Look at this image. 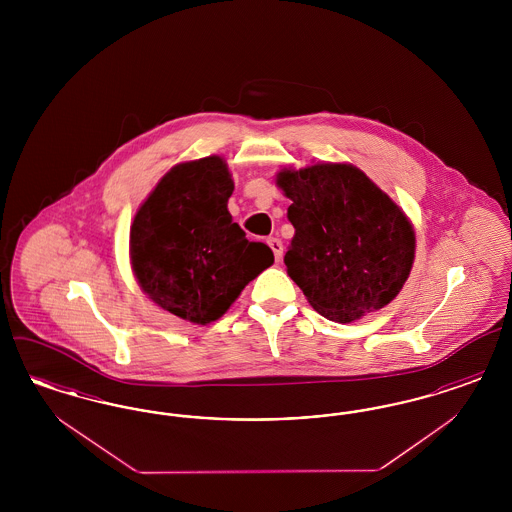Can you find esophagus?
I'll return each mask as SVG.
<instances>
[{
  "label": "esophagus",
  "instance_id": "obj_1",
  "mask_svg": "<svg viewBox=\"0 0 512 512\" xmlns=\"http://www.w3.org/2000/svg\"><path fill=\"white\" fill-rule=\"evenodd\" d=\"M267 244L268 247L272 249V253H274V261H276V263H280V261H282V257H284V245H282V242H280L278 238H270Z\"/></svg>",
  "mask_w": 512,
  "mask_h": 512
}]
</instances>
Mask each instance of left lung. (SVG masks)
Masks as SVG:
<instances>
[{"label": "left lung", "mask_w": 512, "mask_h": 512, "mask_svg": "<svg viewBox=\"0 0 512 512\" xmlns=\"http://www.w3.org/2000/svg\"><path fill=\"white\" fill-rule=\"evenodd\" d=\"M276 184L292 199L295 228L284 263L317 313L351 322L401 292L413 268V224L365 172L317 163L278 172Z\"/></svg>", "instance_id": "1"}]
</instances>
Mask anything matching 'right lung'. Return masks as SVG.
<instances>
[{
  "label": "right lung",
  "mask_w": 512,
  "mask_h": 512,
  "mask_svg": "<svg viewBox=\"0 0 512 512\" xmlns=\"http://www.w3.org/2000/svg\"><path fill=\"white\" fill-rule=\"evenodd\" d=\"M232 174L219 155L172 167L130 226L134 276L151 301L176 317L209 324L274 263L228 213Z\"/></svg>",
  "instance_id": "right-lung-1"
}]
</instances>
